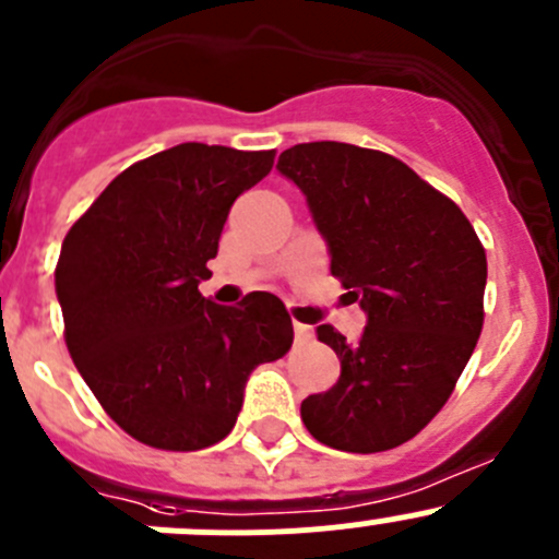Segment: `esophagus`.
Masks as SVG:
<instances>
[{
  "label": "esophagus",
  "mask_w": 559,
  "mask_h": 559,
  "mask_svg": "<svg viewBox=\"0 0 559 559\" xmlns=\"http://www.w3.org/2000/svg\"><path fill=\"white\" fill-rule=\"evenodd\" d=\"M295 338H297V344H308V341L313 338V330L308 328V324L295 322Z\"/></svg>",
  "instance_id": "obj_1"
}]
</instances>
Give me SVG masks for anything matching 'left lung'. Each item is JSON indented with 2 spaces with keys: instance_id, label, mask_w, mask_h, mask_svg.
Segmentation results:
<instances>
[{
  "instance_id": "1",
  "label": "left lung",
  "mask_w": 559,
  "mask_h": 559,
  "mask_svg": "<svg viewBox=\"0 0 559 559\" xmlns=\"http://www.w3.org/2000/svg\"><path fill=\"white\" fill-rule=\"evenodd\" d=\"M278 171L306 193L330 273L368 317L357 344L317 328L341 377L302 401V424L335 451L404 445L445 406L478 344L484 246L456 202L379 150L295 144Z\"/></svg>"
}]
</instances>
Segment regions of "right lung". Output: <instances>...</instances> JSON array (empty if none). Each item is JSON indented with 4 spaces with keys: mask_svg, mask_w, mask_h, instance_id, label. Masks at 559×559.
Listing matches in <instances>:
<instances>
[{
    "mask_svg": "<svg viewBox=\"0 0 559 559\" xmlns=\"http://www.w3.org/2000/svg\"><path fill=\"white\" fill-rule=\"evenodd\" d=\"M273 160L275 150L177 144L114 177L64 235L53 270L64 344L106 415L144 445L221 442L253 368L289 352L275 295L218 306L199 292L231 204Z\"/></svg>",
    "mask_w": 559,
    "mask_h": 559,
    "instance_id": "add662e5",
    "label": "right lung"
}]
</instances>
